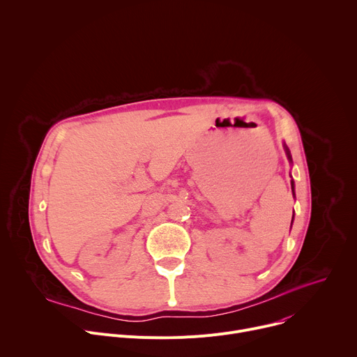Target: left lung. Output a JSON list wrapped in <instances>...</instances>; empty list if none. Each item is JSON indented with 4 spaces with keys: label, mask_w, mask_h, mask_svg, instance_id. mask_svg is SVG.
<instances>
[{
    "label": "left lung",
    "mask_w": 357,
    "mask_h": 357,
    "mask_svg": "<svg viewBox=\"0 0 357 357\" xmlns=\"http://www.w3.org/2000/svg\"><path fill=\"white\" fill-rule=\"evenodd\" d=\"M287 149V155H288V158H289V161H291V155H289V151H288V148H285ZM291 186H292V192H294V181L291 182ZM294 219V218H292Z\"/></svg>",
    "instance_id": "left-lung-1"
}]
</instances>
